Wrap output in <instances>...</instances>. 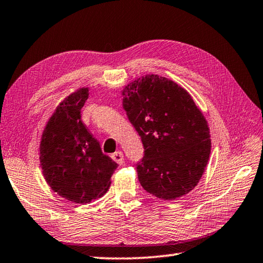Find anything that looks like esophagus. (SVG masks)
I'll return each instance as SVG.
<instances>
[{
  "instance_id": "obj_1",
  "label": "esophagus",
  "mask_w": 263,
  "mask_h": 263,
  "mask_svg": "<svg viewBox=\"0 0 263 263\" xmlns=\"http://www.w3.org/2000/svg\"><path fill=\"white\" fill-rule=\"evenodd\" d=\"M111 158L118 164V165H122L124 163V155H123L122 152H116L111 155Z\"/></svg>"
}]
</instances>
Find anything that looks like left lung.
<instances>
[{
	"label": "left lung",
	"instance_id": "1",
	"mask_svg": "<svg viewBox=\"0 0 263 263\" xmlns=\"http://www.w3.org/2000/svg\"><path fill=\"white\" fill-rule=\"evenodd\" d=\"M123 108L145 154L137 164L143 189L172 200L197 186L211 154L208 121L192 96L166 77L148 74L124 86Z\"/></svg>",
	"mask_w": 263,
	"mask_h": 263
}]
</instances>
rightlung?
<instances>
[{
  "label": "right lung",
  "mask_w": 263,
  "mask_h": 263,
  "mask_svg": "<svg viewBox=\"0 0 263 263\" xmlns=\"http://www.w3.org/2000/svg\"><path fill=\"white\" fill-rule=\"evenodd\" d=\"M87 98V87L66 97L49 118L40 143L45 181L59 196L77 204L104 196L117 167L81 120Z\"/></svg>",
  "instance_id": "add662e5"
}]
</instances>
